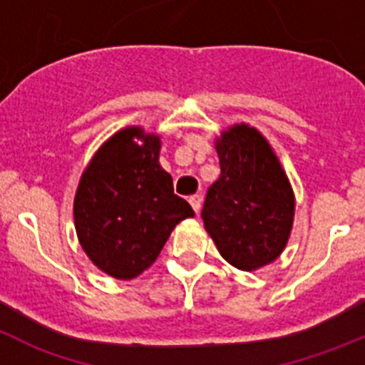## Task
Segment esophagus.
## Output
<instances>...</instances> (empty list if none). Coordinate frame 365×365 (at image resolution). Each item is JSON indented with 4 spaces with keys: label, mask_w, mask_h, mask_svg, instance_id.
I'll return each mask as SVG.
<instances>
[{
    "label": "esophagus",
    "mask_w": 365,
    "mask_h": 365,
    "mask_svg": "<svg viewBox=\"0 0 365 365\" xmlns=\"http://www.w3.org/2000/svg\"><path fill=\"white\" fill-rule=\"evenodd\" d=\"M188 200H190V204H192L193 211H195V213H199L200 206H202V197H200V195H192Z\"/></svg>",
    "instance_id": "34e87169"
}]
</instances>
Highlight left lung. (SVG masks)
Wrapping results in <instances>:
<instances>
[{"mask_svg":"<svg viewBox=\"0 0 365 365\" xmlns=\"http://www.w3.org/2000/svg\"><path fill=\"white\" fill-rule=\"evenodd\" d=\"M220 177L207 190L204 227L222 258L258 270L279 258L292 232L296 195L258 128L235 123L215 138Z\"/></svg>","mask_w":365,"mask_h":365,"instance_id":"obj_1","label":"left lung"}]
</instances>
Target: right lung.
Segmentation results:
<instances>
[{"mask_svg": "<svg viewBox=\"0 0 365 365\" xmlns=\"http://www.w3.org/2000/svg\"><path fill=\"white\" fill-rule=\"evenodd\" d=\"M161 138L125 127L86 166L75 200L76 237L88 258L116 279H133L158 259L179 222L195 217L159 165Z\"/></svg>", "mask_w": 365, "mask_h": 365, "instance_id": "obj_1", "label": "right lung"}]
</instances>
